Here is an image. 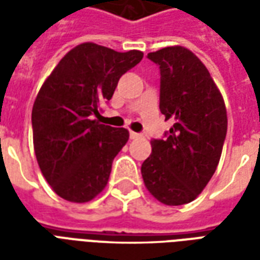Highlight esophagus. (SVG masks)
<instances>
[{
  "instance_id": "34e87169",
  "label": "esophagus",
  "mask_w": 260,
  "mask_h": 260,
  "mask_svg": "<svg viewBox=\"0 0 260 260\" xmlns=\"http://www.w3.org/2000/svg\"><path fill=\"white\" fill-rule=\"evenodd\" d=\"M129 138L131 139H139V138H142V135L141 134H136V132H134V131H131Z\"/></svg>"
}]
</instances>
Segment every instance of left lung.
<instances>
[{
	"mask_svg": "<svg viewBox=\"0 0 260 260\" xmlns=\"http://www.w3.org/2000/svg\"><path fill=\"white\" fill-rule=\"evenodd\" d=\"M160 67V111L174 125L150 142L142 164L150 195L167 206L195 201L214 174L227 134V110L209 71L191 50L171 46L147 54Z\"/></svg>",
	"mask_w": 260,
	"mask_h": 260,
	"instance_id": "obj_1",
	"label": "left lung"
}]
</instances>
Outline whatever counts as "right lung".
Returning a JSON list of instances; mask_svg holds the SVG:
<instances>
[{"label": "right lung", "instance_id": "right-lung-1", "mask_svg": "<svg viewBox=\"0 0 260 260\" xmlns=\"http://www.w3.org/2000/svg\"><path fill=\"white\" fill-rule=\"evenodd\" d=\"M143 53H118L82 43L65 54L37 93L31 110L37 163L62 199L85 203L106 188L114 157L129 139L125 128L100 124L91 115L110 100L119 78Z\"/></svg>", "mask_w": 260, "mask_h": 260}]
</instances>
